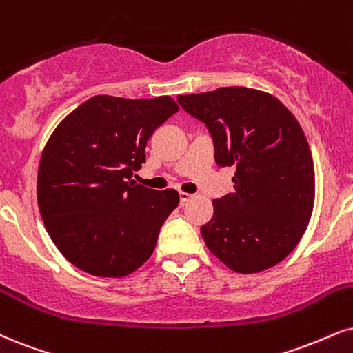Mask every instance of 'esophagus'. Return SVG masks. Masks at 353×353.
Returning a JSON list of instances; mask_svg holds the SVG:
<instances>
[{
	"instance_id": "34e87169",
	"label": "esophagus",
	"mask_w": 353,
	"mask_h": 353,
	"mask_svg": "<svg viewBox=\"0 0 353 353\" xmlns=\"http://www.w3.org/2000/svg\"><path fill=\"white\" fill-rule=\"evenodd\" d=\"M194 197V195H190V194H187V192H181L179 194V200H181V203L184 205V203H187L189 202V200Z\"/></svg>"
}]
</instances>
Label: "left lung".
Segmentation results:
<instances>
[{
    "label": "left lung",
    "instance_id": "left-lung-1",
    "mask_svg": "<svg viewBox=\"0 0 353 353\" xmlns=\"http://www.w3.org/2000/svg\"><path fill=\"white\" fill-rule=\"evenodd\" d=\"M205 123L218 166H234V190L213 200L200 228L212 254L231 270L274 267L300 243L313 213L314 164L298 120L276 97L249 88L177 97Z\"/></svg>",
    "mask_w": 353,
    "mask_h": 353
}]
</instances>
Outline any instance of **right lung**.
Returning <instances> with one entry per match:
<instances>
[{
	"label": "right lung",
	"instance_id": "right-lung-1",
	"mask_svg": "<svg viewBox=\"0 0 353 353\" xmlns=\"http://www.w3.org/2000/svg\"><path fill=\"white\" fill-rule=\"evenodd\" d=\"M177 110L169 96H94L48 138L39 164V210L58 251L78 269L125 276L153 254L179 194L148 189L132 176L146 161V141Z\"/></svg>",
	"mask_w": 353,
	"mask_h": 353
}]
</instances>
